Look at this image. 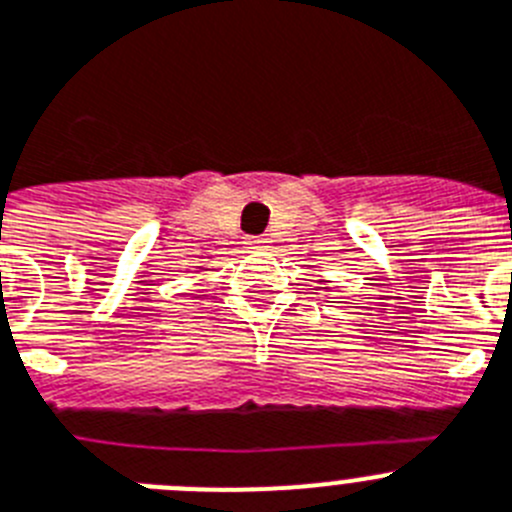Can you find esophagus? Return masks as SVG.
Instances as JSON below:
<instances>
[{"instance_id":"34e87169","label":"esophagus","mask_w":512,"mask_h":512,"mask_svg":"<svg viewBox=\"0 0 512 512\" xmlns=\"http://www.w3.org/2000/svg\"><path fill=\"white\" fill-rule=\"evenodd\" d=\"M245 245L250 247V250H262V247L267 245V239L265 237H247Z\"/></svg>"}]
</instances>
